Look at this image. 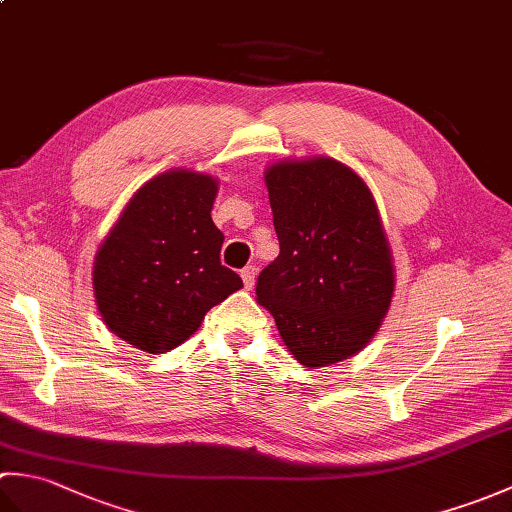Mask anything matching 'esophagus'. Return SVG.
<instances>
[{"mask_svg": "<svg viewBox=\"0 0 512 512\" xmlns=\"http://www.w3.org/2000/svg\"><path fill=\"white\" fill-rule=\"evenodd\" d=\"M255 277H257V268L255 266H246L244 270H242V281H244V286L250 290L255 286Z\"/></svg>", "mask_w": 512, "mask_h": 512, "instance_id": "1", "label": "esophagus"}]
</instances>
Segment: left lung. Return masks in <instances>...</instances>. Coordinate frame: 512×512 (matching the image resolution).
<instances>
[{"label": "left lung", "mask_w": 512, "mask_h": 512, "mask_svg": "<svg viewBox=\"0 0 512 512\" xmlns=\"http://www.w3.org/2000/svg\"><path fill=\"white\" fill-rule=\"evenodd\" d=\"M279 255L257 279V303L301 365L319 369L374 339L394 297V255L365 180L328 156L264 171Z\"/></svg>", "instance_id": "1"}]
</instances>
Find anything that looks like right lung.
Returning a JSON list of instances; mask_svg holds the SVG:
<instances>
[{
    "mask_svg": "<svg viewBox=\"0 0 512 512\" xmlns=\"http://www.w3.org/2000/svg\"><path fill=\"white\" fill-rule=\"evenodd\" d=\"M220 180L169 169L140 187L96 250L92 286L107 330L162 354L200 328L204 314L242 288L222 266L224 235L211 220Z\"/></svg>",
    "mask_w": 512,
    "mask_h": 512,
    "instance_id": "add662e5",
    "label": "right lung"
}]
</instances>
